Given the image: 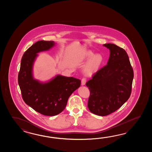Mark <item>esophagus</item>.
Returning a JSON list of instances; mask_svg holds the SVG:
<instances>
[{
	"label": "esophagus",
	"instance_id": "obj_1",
	"mask_svg": "<svg viewBox=\"0 0 152 152\" xmlns=\"http://www.w3.org/2000/svg\"><path fill=\"white\" fill-rule=\"evenodd\" d=\"M86 79L85 78H83L81 79V85L84 86L86 84Z\"/></svg>",
	"mask_w": 152,
	"mask_h": 152
}]
</instances>
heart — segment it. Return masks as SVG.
<instances>
[{
  "label": "heart",
  "mask_w": 152,
  "mask_h": 152,
  "mask_svg": "<svg viewBox=\"0 0 152 152\" xmlns=\"http://www.w3.org/2000/svg\"><path fill=\"white\" fill-rule=\"evenodd\" d=\"M88 61L84 68V72L87 76H91L94 75L100 69L103 62L104 58L101 54H96L94 55V52L87 50L85 52L81 57V59L84 61Z\"/></svg>",
  "instance_id": "1"
}]
</instances>
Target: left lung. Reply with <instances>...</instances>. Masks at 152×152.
Returning a JSON list of instances; mask_svg holds the SVG:
<instances>
[{
  "instance_id": "1",
  "label": "left lung",
  "mask_w": 152,
  "mask_h": 152,
  "mask_svg": "<svg viewBox=\"0 0 152 152\" xmlns=\"http://www.w3.org/2000/svg\"><path fill=\"white\" fill-rule=\"evenodd\" d=\"M103 45L110 50L107 65L86 83L90 92L87 107L92 113L101 116L113 113L126 102L131 94L134 77L125 50L112 43Z\"/></svg>"
}]
</instances>
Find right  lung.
I'll return each mask as SVG.
<instances>
[{"mask_svg": "<svg viewBox=\"0 0 152 152\" xmlns=\"http://www.w3.org/2000/svg\"><path fill=\"white\" fill-rule=\"evenodd\" d=\"M55 45L52 41H39L31 45L23 54L18 76L24 102L36 111L49 116L58 115L65 109L68 98L81 84L78 79L61 75L45 83L34 78L33 66L37 53L48 50Z\"/></svg>", "mask_w": 152, "mask_h": 152, "instance_id": "1", "label": "right lung"}]
</instances>
